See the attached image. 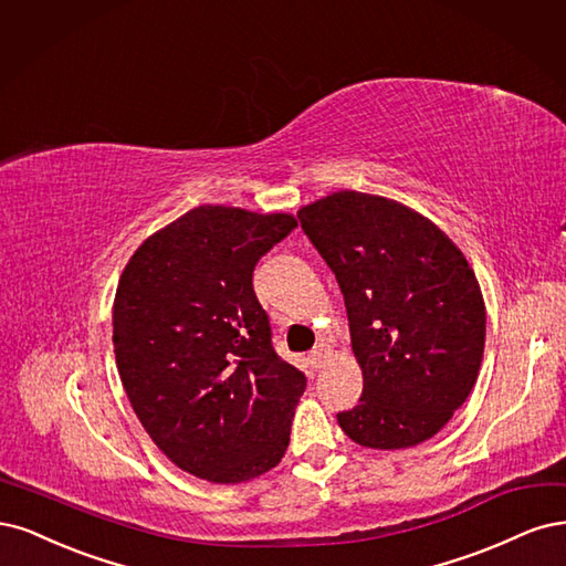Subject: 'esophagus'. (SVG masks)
Segmentation results:
<instances>
[{
  "label": "esophagus",
  "mask_w": 566,
  "mask_h": 566,
  "mask_svg": "<svg viewBox=\"0 0 566 566\" xmlns=\"http://www.w3.org/2000/svg\"><path fill=\"white\" fill-rule=\"evenodd\" d=\"M332 357V345L329 343H317L313 353H310V364H313V369H324L326 361Z\"/></svg>",
  "instance_id": "1"
}]
</instances>
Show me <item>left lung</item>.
I'll return each mask as SVG.
<instances>
[{
	"instance_id": "1",
	"label": "left lung",
	"mask_w": 566,
	"mask_h": 566,
	"mask_svg": "<svg viewBox=\"0 0 566 566\" xmlns=\"http://www.w3.org/2000/svg\"><path fill=\"white\" fill-rule=\"evenodd\" d=\"M298 221L336 275L364 376L338 426L369 449L430 440L478 380L486 313L475 272L440 228L386 197L340 190Z\"/></svg>"
}]
</instances>
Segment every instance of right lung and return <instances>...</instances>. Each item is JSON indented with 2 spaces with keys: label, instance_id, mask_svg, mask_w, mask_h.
<instances>
[{
  "label": "right lung",
  "instance_id": "1",
  "mask_svg": "<svg viewBox=\"0 0 566 566\" xmlns=\"http://www.w3.org/2000/svg\"><path fill=\"white\" fill-rule=\"evenodd\" d=\"M294 228L289 213L205 205L148 237L119 277L122 386L153 442L195 478L247 482L289 447L307 380L272 348L253 268Z\"/></svg>",
  "mask_w": 566,
  "mask_h": 566
}]
</instances>
